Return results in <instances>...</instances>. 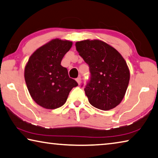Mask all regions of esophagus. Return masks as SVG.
<instances>
[{
  "instance_id": "obj_1",
  "label": "esophagus",
  "mask_w": 158,
  "mask_h": 158,
  "mask_svg": "<svg viewBox=\"0 0 158 158\" xmlns=\"http://www.w3.org/2000/svg\"><path fill=\"white\" fill-rule=\"evenodd\" d=\"M76 81H77V83H78V84L79 85L80 84H81V77H78V78H77V79H76Z\"/></svg>"
}]
</instances>
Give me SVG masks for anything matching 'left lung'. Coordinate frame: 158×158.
Returning a JSON list of instances; mask_svg holds the SVG:
<instances>
[{"label": "left lung", "instance_id": "obj_1", "mask_svg": "<svg viewBox=\"0 0 158 158\" xmlns=\"http://www.w3.org/2000/svg\"><path fill=\"white\" fill-rule=\"evenodd\" d=\"M77 51L89 64L91 79L84 88L91 106L102 110L114 108L122 102L128 87L130 72L121 54L104 41H77Z\"/></svg>", "mask_w": 158, "mask_h": 158}]
</instances>
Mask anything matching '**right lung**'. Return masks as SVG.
Returning <instances> with one entry per match:
<instances>
[{
    "label": "right lung",
    "instance_id": "1",
    "mask_svg": "<svg viewBox=\"0 0 158 158\" xmlns=\"http://www.w3.org/2000/svg\"><path fill=\"white\" fill-rule=\"evenodd\" d=\"M72 42L55 39L40 47L30 56L24 69L27 89L34 101L46 109H56L65 103L72 88L78 86L69 78L62 59Z\"/></svg>",
    "mask_w": 158,
    "mask_h": 158
}]
</instances>
